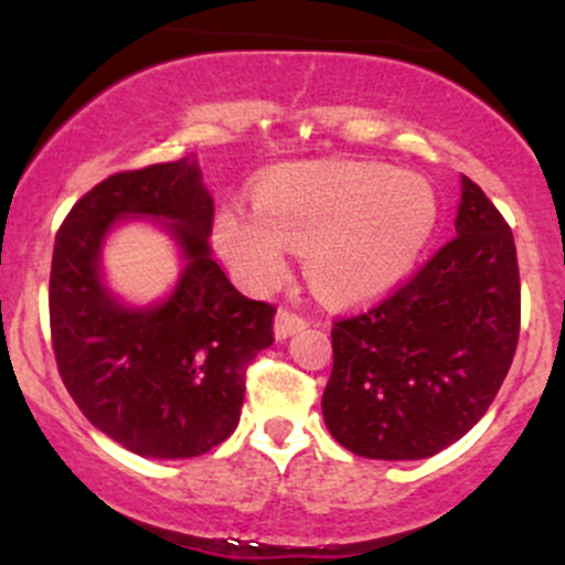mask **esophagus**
Instances as JSON below:
<instances>
[{
	"label": "esophagus",
	"mask_w": 565,
	"mask_h": 565,
	"mask_svg": "<svg viewBox=\"0 0 565 565\" xmlns=\"http://www.w3.org/2000/svg\"><path fill=\"white\" fill-rule=\"evenodd\" d=\"M308 327V321L302 319V316L291 313L287 308H278L276 313V321H274V332H276V340H287V337L302 332V329Z\"/></svg>",
	"instance_id": "1"
}]
</instances>
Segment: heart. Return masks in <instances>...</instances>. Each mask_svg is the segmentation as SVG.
Wrapping results in <instances>:
<instances>
[{"label": "heart", "instance_id": "1", "mask_svg": "<svg viewBox=\"0 0 565 565\" xmlns=\"http://www.w3.org/2000/svg\"><path fill=\"white\" fill-rule=\"evenodd\" d=\"M436 225L438 196L419 174L369 161H302L257 185V210L225 206L215 242L246 287H276L297 249L319 295L361 302L412 274Z\"/></svg>", "mask_w": 565, "mask_h": 565}]
</instances>
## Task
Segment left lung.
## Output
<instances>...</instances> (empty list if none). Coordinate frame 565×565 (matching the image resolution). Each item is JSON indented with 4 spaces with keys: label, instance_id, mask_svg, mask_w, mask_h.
Listing matches in <instances>:
<instances>
[{
    "label": "left lung",
    "instance_id": "obj_1",
    "mask_svg": "<svg viewBox=\"0 0 565 565\" xmlns=\"http://www.w3.org/2000/svg\"><path fill=\"white\" fill-rule=\"evenodd\" d=\"M454 228L395 295L334 323L321 412L359 457H433L483 417L508 377L521 332L515 242L465 174Z\"/></svg>",
    "mask_w": 565,
    "mask_h": 565
}]
</instances>
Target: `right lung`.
<instances>
[{
	"label": "right lung",
	"mask_w": 565,
	"mask_h": 565,
	"mask_svg": "<svg viewBox=\"0 0 565 565\" xmlns=\"http://www.w3.org/2000/svg\"><path fill=\"white\" fill-rule=\"evenodd\" d=\"M215 201L196 157L119 172L76 201L55 236L50 329L57 372L84 417L140 457L206 454L236 430L249 361L274 345L276 308L244 297L212 257ZM171 233L184 270L167 298L129 306L102 276L116 224Z\"/></svg>",
	"instance_id": "right-lung-1"
}]
</instances>
